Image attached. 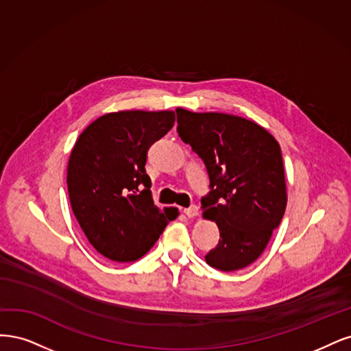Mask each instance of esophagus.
<instances>
[{"instance_id": "34e87169", "label": "esophagus", "mask_w": 351, "mask_h": 351, "mask_svg": "<svg viewBox=\"0 0 351 351\" xmlns=\"http://www.w3.org/2000/svg\"><path fill=\"white\" fill-rule=\"evenodd\" d=\"M184 213H185V216H188L189 219H194V217H197V216H198L199 210H198V207H197V206H191L189 208H185V210H184Z\"/></svg>"}]
</instances>
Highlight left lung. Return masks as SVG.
<instances>
[{"label":"left lung","instance_id":"1","mask_svg":"<svg viewBox=\"0 0 351 351\" xmlns=\"http://www.w3.org/2000/svg\"><path fill=\"white\" fill-rule=\"evenodd\" d=\"M178 134L210 176L202 217L216 221L219 245L206 255L221 271L255 263L285 216L287 189L281 149L264 127L220 112L176 109Z\"/></svg>","mask_w":351,"mask_h":351}]
</instances>
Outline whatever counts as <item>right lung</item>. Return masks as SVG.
<instances>
[{
	"mask_svg": "<svg viewBox=\"0 0 351 351\" xmlns=\"http://www.w3.org/2000/svg\"><path fill=\"white\" fill-rule=\"evenodd\" d=\"M173 122V110L110 112L73 147L66 165L73 213L88 242L112 261H137L179 216L175 207L154 206L144 167L147 150Z\"/></svg>",
	"mask_w": 351,
	"mask_h": 351,
	"instance_id": "add662e5",
	"label": "right lung"
}]
</instances>
